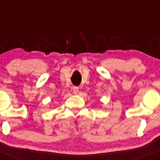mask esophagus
I'll return each mask as SVG.
<instances>
[{"label": "esophagus", "mask_w": 160, "mask_h": 160, "mask_svg": "<svg viewBox=\"0 0 160 160\" xmlns=\"http://www.w3.org/2000/svg\"><path fill=\"white\" fill-rule=\"evenodd\" d=\"M73 92H74V94H78L79 92V87H78V86H74V87H73Z\"/></svg>", "instance_id": "esophagus-1"}]
</instances>
